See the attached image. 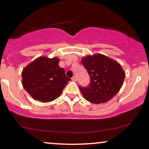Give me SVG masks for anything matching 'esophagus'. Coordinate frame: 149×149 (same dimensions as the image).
<instances>
[{"label": "esophagus", "mask_w": 149, "mask_h": 149, "mask_svg": "<svg viewBox=\"0 0 149 149\" xmlns=\"http://www.w3.org/2000/svg\"><path fill=\"white\" fill-rule=\"evenodd\" d=\"M71 79H72V80H73V81H76L77 80V78H76V76H73L72 78H71Z\"/></svg>", "instance_id": "34e87169"}]
</instances>
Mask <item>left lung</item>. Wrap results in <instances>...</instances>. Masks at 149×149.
<instances>
[{"instance_id":"left-lung-1","label":"left lung","mask_w":149,"mask_h":149,"mask_svg":"<svg viewBox=\"0 0 149 149\" xmlns=\"http://www.w3.org/2000/svg\"><path fill=\"white\" fill-rule=\"evenodd\" d=\"M82 64L90 78L88 86H79L85 100L93 104L111 100L122 87L125 74L117 61L101 54L88 56Z\"/></svg>"}]
</instances>
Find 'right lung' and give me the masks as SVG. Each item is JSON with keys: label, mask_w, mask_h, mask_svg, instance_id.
<instances>
[{"label": "right lung", "mask_w": 149, "mask_h": 149, "mask_svg": "<svg viewBox=\"0 0 149 149\" xmlns=\"http://www.w3.org/2000/svg\"><path fill=\"white\" fill-rule=\"evenodd\" d=\"M59 59L41 57L26 66L22 73V85L34 100L52 102L62 92L71 78L59 67Z\"/></svg>", "instance_id": "obj_1"}]
</instances>
